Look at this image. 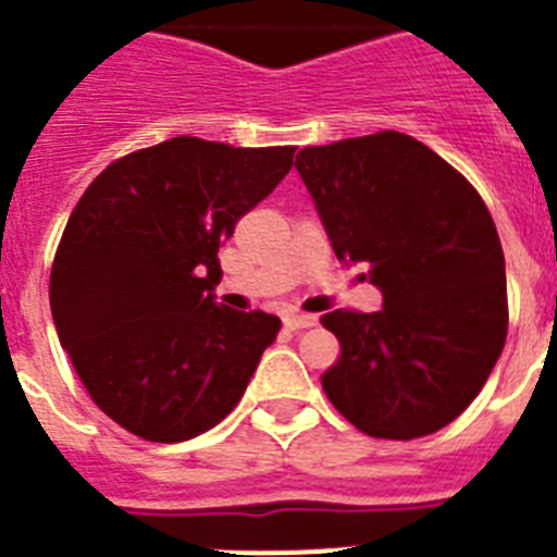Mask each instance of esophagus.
<instances>
[{"label": "esophagus", "mask_w": 557, "mask_h": 557, "mask_svg": "<svg viewBox=\"0 0 557 557\" xmlns=\"http://www.w3.org/2000/svg\"><path fill=\"white\" fill-rule=\"evenodd\" d=\"M314 323H318V318L314 314H284V326L289 329V332H298V329H312Z\"/></svg>", "instance_id": "1"}]
</instances>
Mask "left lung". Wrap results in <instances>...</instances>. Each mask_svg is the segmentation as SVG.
Returning <instances> with one entry per match:
<instances>
[{"label": "left lung", "mask_w": 557, "mask_h": 557, "mask_svg": "<svg viewBox=\"0 0 557 557\" xmlns=\"http://www.w3.org/2000/svg\"><path fill=\"white\" fill-rule=\"evenodd\" d=\"M295 170L337 259L368 264L385 298L379 312L321 318L339 339L323 393L371 437L444 430L482 391L508 337L505 256L488 206L398 131L304 147Z\"/></svg>", "instance_id": "obj_1"}]
</instances>
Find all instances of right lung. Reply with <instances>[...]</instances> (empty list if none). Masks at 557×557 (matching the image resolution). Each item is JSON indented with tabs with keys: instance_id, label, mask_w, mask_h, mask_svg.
<instances>
[{
	"instance_id": "obj_1",
	"label": "right lung",
	"mask_w": 557,
	"mask_h": 557,
	"mask_svg": "<svg viewBox=\"0 0 557 557\" xmlns=\"http://www.w3.org/2000/svg\"><path fill=\"white\" fill-rule=\"evenodd\" d=\"M293 156L175 136L111 161L77 200L49 307L83 387L122 430L178 444L243 398L282 321L214 301L218 250Z\"/></svg>"
}]
</instances>
